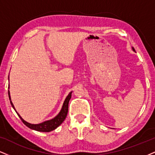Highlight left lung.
I'll use <instances>...</instances> for the list:
<instances>
[{
	"mask_svg": "<svg viewBox=\"0 0 155 155\" xmlns=\"http://www.w3.org/2000/svg\"><path fill=\"white\" fill-rule=\"evenodd\" d=\"M132 49H133L134 51H135V49H134V47H132Z\"/></svg>",
	"mask_w": 155,
	"mask_h": 155,
	"instance_id": "obj_1",
	"label": "left lung"
}]
</instances>
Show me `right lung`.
Segmentation results:
<instances>
[{
  "label": "right lung",
  "instance_id": "1",
  "mask_svg": "<svg viewBox=\"0 0 155 155\" xmlns=\"http://www.w3.org/2000/svg\"><path fill=\"white\" fill-rule=\"evenodd\" d=\"M8 81H9V76H8ZM9 88V87H8ZM8 96H9V100H10L11 104L13 108L15 110V111L16 112V114H18V116H19V118H21L23 123H24L26 127L29 128V129H33V130L37 131H41V132H49V131H51L54 129H56L62 123L63 121H64L67 115H68V104H69V101H70V98H71L72 96V92H70L69 93L68 96L66 97L65 100H64V103H63L62 107L61 108L60 113H59L57 115L54 117L53 118H51L50 120H47V121H45L42 122V123L40 124H30L28 122L26 121L25 120H24L22 118L21 116L19 115V114L16 111V108H15L14 106H13L12 101H11V95H10V91H8Z\"/></svg>",
  "mask_w": 155,
  "mask_h": 155
}]
</instances>
